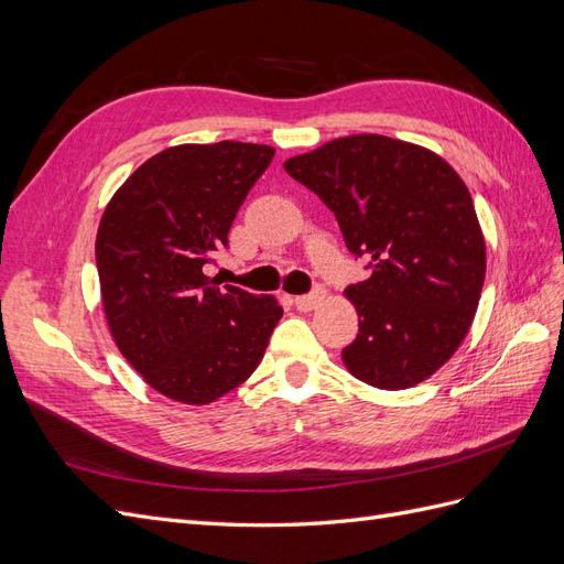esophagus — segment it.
<instances>
[{
    "instance_id": "1",
    "label": "esophagus",
    "mask_w": 564,
    "mask_h": 564,
    "mask_svg": "<svg viewBox=\"0 0 564 564\" xmlns=\"http://www.w3.org/2000/svg\"><path fill=\"white\" fill-rule=\"evenodd\" d=\"M322 299H324V289L322 286H317L315 292H311V294H303V296H296L294 299V305L299 311H303V313H308V311H313V308H317V305L322 303Z\"/></svg>"
}]
</instances>
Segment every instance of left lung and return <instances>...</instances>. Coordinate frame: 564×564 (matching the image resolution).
<instances>
[{"mask_svg":"<svg viewBox=\"0 0 564 564\" xmlns=\"http://www.w3.org/2000/svg\"><path fill=\"white\" fill-rule=\"evenodd\" d=\"M334 212L371 278L346 299L360 332L346 369L381 390L412 388L464 344L480 303L487 251L466 183L433 150L379 133L334 139L284 162Z\"/></svg>","mask_w":564,"mask_h":564,"instance_id":"left-lung-1","label":"left lung"}]
</instances>
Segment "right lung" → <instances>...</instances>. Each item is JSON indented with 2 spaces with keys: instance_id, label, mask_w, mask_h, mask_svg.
I'll use <instances>...</instances> for the list:
<instances>
[{
  "instance_id": "right-lung-1",
  "label": "right lung",
  "mask_w": 564,
  "mask_h": 564,
  "mask_svg": "<svg viewBox=\"0 0 564 564\" xmlns=\"http://www.w3.org/2000/svg\"><path fill=\"white\" fill-rule=\"evenodd\" d=\"M275 148L220 141L158 152L117 187L100 218L96 265L112 340L143 381L183 404H209L263 360L275 296L218 286L204 263Z\"/></svg>"
}]
</instances>
